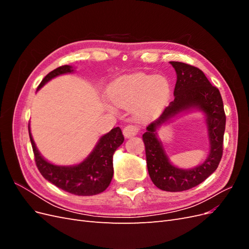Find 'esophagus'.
Instances as JSON below:
<instances>
[{"mask_svg":"<svg viewBox=\"0 0 249 249\" xmlns=\"http://www.w3.org/2000/svg\"><path fill=\"white\" fill-rule=\"evenodd\" d=\"M138 131H139L138 126L134 125V124H127L126 126H124L123 133H124L125 138H131V137L135 136V135H137Z\"/></svg>","mask_w":249,"mask_h":249,"instance_id":"1","label":"esophagus"}]
</instances>
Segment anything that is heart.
I'll return each instance as SVG.
<instances>
[{
    "mask_svg": "<svg viewBox=\"0 0 249 249\" xmlns=\"http://www.w3.org/2000/svg\"><path fill=\"white\" fill-rule=\"evenodd\" d=\"M109 99L119 107L136 106L140 118H149L159 112L170 95L169 81L163 76L137 72L116 80L108 90Z\"/></svg>",
    "mask_w": 249,
    "mask_h": 249,
    "instance_id": "obj_1",
    "label": "heart"
}]
</instances>
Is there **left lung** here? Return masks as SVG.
<instances>
[{"label":"left lung","instance_id":"8db88e82","mask_svg":"<svg viewBox=\"0 0 249 249\" xmlns=\"http://www.w3.org/2000/svg\"><path fill=\"white\" fill-rule=\"evenodd\" d=\"M177 72L175 100L161 116L149 124L142 135L145 145L146 165L153 183L164 191L179 192L199 185L217 169L223 152L225 113L218 88L213 86L199 69L183 62L171 61ZM201 110L205 115L210 143L207 159L198 167L183 170L175 167L157 136V129L180 112Z\"/></svg>","mask_w":249,"mask_h":249}]
</instances>
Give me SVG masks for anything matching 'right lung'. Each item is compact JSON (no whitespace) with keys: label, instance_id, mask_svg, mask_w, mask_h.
<instances>
[{"label":"right lung","instance_id":"1","mask_svg":"<svg viewBox=\"0 0 249 249\" xmlns=\"http://www.w3.org/2000/svg\"><path fill=\"white\" fill-rule=\"evenodd\" d=\"M71 72H73V67L71 65L58 67L44 77L37 90L52 79ZM29 135L36 166L41 176L60 189L82 196L99 194L107 189L113 178V155L124 140L120 127H114L100 138L84 161L72 166H60L50 163L41 156L33 140L30 124Z\"/></svg>","mask_w":249,"mask_h":249}]
</instances>
